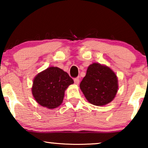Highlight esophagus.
Wrapping results in <instances>:
<instances>
[{
  "mask_svg": "<svg viewBox=\"0 0 148 148\" xmlns=\"http://www.w3.org/2000/svg\"><path fill=\"white\" fill-rule=\"evenodd\" d=\"M74 82H75V84L78 85L79 84V79L78 77L75 78L74 79Z\"/></svg>",
  "mask_w": 148,
  "mask_h": 148,
  "instance_id": "1",
  "label": "esophagus"
}]
</instances>
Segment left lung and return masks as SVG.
<instances>
[{
  "label": "left lung",
  "instance_id": "left-lung-1",
  "mask_svg": "<svg viewBox=\"0 0 148 148\" xmlns=\"http://www.w3.org/2000/svg\"><path fill=\"white\" fill-rule=\"evenodd\" d=\"M79 87L89 102L102 106L112 102L116 96L118 78L109 66L94 62L88 66Z\"/></svg>",
  "mask_w": 148,
  "mask_h": 148
}]
</instances>
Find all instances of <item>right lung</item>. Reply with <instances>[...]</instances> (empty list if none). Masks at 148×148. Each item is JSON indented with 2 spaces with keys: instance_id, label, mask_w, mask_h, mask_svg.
<instances>
[{
  "instance_id": "right-lung-1",
  "label": "right lung",
  "mask_w": 148,
  "mask_h": 148,
  "mask_svg": "<svg viewBox=\"0 0 148 148\" xmlns=\"http://www.w3.org/2000/svg\"><path fill=\"white\" fill-rule=\"evenodd\" d=\"M73 83L67 73L56 66H50L34 77L32 93L40 106L54 109L62 104L65 90Z\"/></svg>"
}]
</instances>
